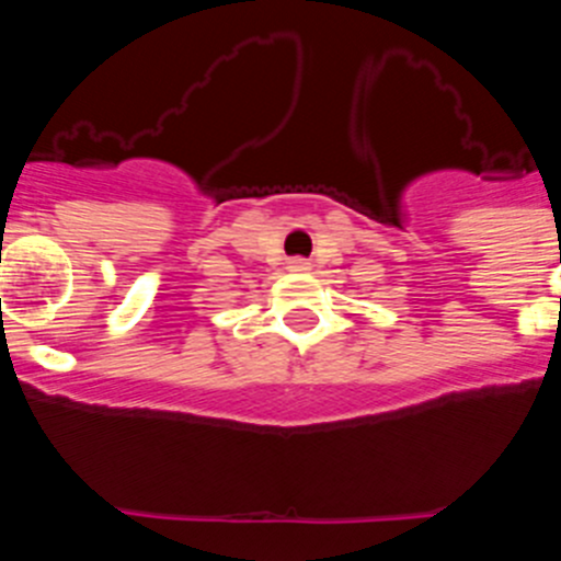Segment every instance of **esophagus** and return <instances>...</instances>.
I'll use <instances>...</instances> for the list:
<instances>
[{
    "label": "esophagus",
    "instance_id": "1",
    "mask_svg": "<svg viewBox=\"0 0 561 561\" xmlns=\"http://www.w3.org/2000/svg\"><path fill=\"white\" fill-rule=\"evenodd\" d=\"M289 270L306 272V270H309V261H304V257H291V261H289Z\"/></svg>",
    "mask_w": 561,
    "mask_h": 561
}]
</instances>
